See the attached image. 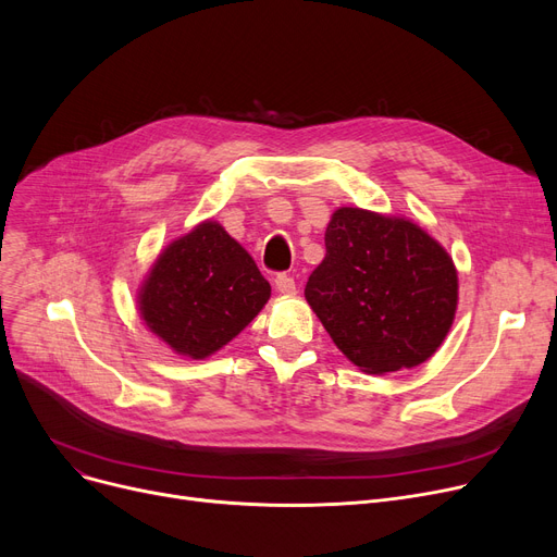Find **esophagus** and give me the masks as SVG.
<instances>
[{"instance_id":"esophagus-1","label":"esophagus","mask_w":557,"mask_h":557,"mask_svg":"<svg viewBox=\"0 0 557 557\" xmlns=\"http://www.w3.org/2000/svg\"><path fill=\"white\" fill-rule=\"evenodd\" d=\"M275 288L280 290L282 296H294L298 286H296V280H294V277L282 273V275H277V277H275Z\"/></svg>"}]
</instances>
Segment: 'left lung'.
<instances>
[{"label":"left lung","mask_w":557,"mask_h":557,"mask_svg":"<svg viewBox=\"0 0 557 557\" xmlns=\"http://www.w3.org/2000/svg\"><path fill=\"white\" fill-rule=\"evenodd\" d=\"M305 298L341 352L368 374L424 363L456 315L458 275L433 237L399 216L341 208Z\"/></svg>","instance_id":"left-lung-1"}]
</instances>
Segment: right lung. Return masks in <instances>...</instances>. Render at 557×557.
Returning a JSON list of instances; mask_svg holds the SVG:
<instances>
[{
  "label": "right lung",
  "instance_id": "obj_1",
  "mask_svg": "<svg viewBox=\"0 0 557 557\" xmlns=\"http://www.w3.org/2000/svg\"><path fill=\"white\" fill-rule=\"evenodd\" d=\"M271 298L255 259L216 221H202L169 244L146 275L141 320L175 355L208 359Z\"/></svg>",
  "mask_w": 557,
  "mask_h": 557
}]
</instances>
